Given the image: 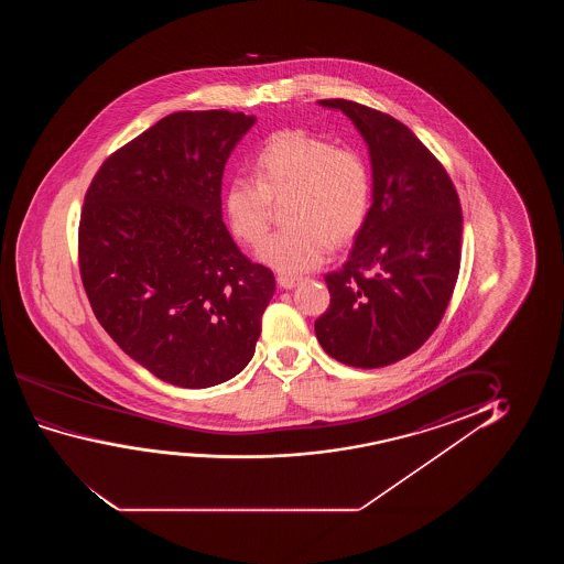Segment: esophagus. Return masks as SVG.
<instances>
[{"instance_id":"obj_1","label":"esophagus","mask_w":564,"mask_h":564,"mask_svg":"<svg viewBox=\"0 0 564 564\" xmlns=\"http://www.w3.org/2000/svg\"><path fill=\"white\" fill-rule=\"evenodd\" d=\"M299 281L301 278H294V275H279L278 278L279 286H283V289H293Z\"/></svg>"}]
</instances>
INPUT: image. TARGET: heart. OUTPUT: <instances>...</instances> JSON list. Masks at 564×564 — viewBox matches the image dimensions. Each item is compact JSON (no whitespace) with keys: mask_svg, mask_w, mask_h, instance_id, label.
<instances>
[{"mask_svg":"<svg viewBox=\"0 0 564 564\" xmlns=\"http://www.w3.org/2000/svg\"><path fill=\"white\" fill-rule=\"evenodd\" d=\"M256 178L235 177L224 209L232 235L262 242L273 202H285V229L263 240L258 258L281 273L314 270L333 242L345 245L362 229L371 198L370 167L348 147L293 129L271 134L254 155Z\"/></svg>","mask_w":564,"mask_h":564,"instance_id":"b5f03b06","label":"heart"}]
</instances>
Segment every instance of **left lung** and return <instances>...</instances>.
<instances>
[{
	"label": "left lung",
	"mask_w": 564,
	"mask_h": 564,
	"mask_svg": "<svg viewBox=\"0 0 564 564\" xmlns=\"http://www.w3.org/2000/svg\"><path fill=\"white\" fill-rule=\"evenodd\" d=\"M319 106L340 109L366 140L373 202L347 262L325 275L332 302L314 329L335 360L383 368L416 352L445 316L460 270V200L406 124L356 101Z\"/></svg>",
	"instance_id": "1"
}]
</instances>
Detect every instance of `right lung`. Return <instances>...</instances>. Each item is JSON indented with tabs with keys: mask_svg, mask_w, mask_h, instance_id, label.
<instances>
[{
	"mask_svg": "<svg viewBox=\"0 0 564 564\" xmlns=\"http://www.w3.org/2000/svg\"><path fill=\"white\" fill-rule=\"evenodd\" d=\"M256 117L177 111L101 163L78 225L94 314L123 352L186 389L245 370L275 293L221 219L225 163Z\"/></svg>",
	"mask_w": 564,
	"mask_h": 564,
	"instance_id": "right-lung-1",
	"label": "right lung"
}]
</instances>
